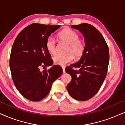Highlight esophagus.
Segmentation results:
<instances>
[{
    "label": "esophagus",
    "instance_id": "34e87169",
    "mask_svg": "<svg viewBox=\"0 0 125 125\" xmlns=\"http://www.w3.org/2000/svg\"><path fill=\"white\" fill-rule=\"evenodd\" d=\"M62 72H63V73H65V67H62Z\"/></svg>",
    "mask_w": 125,
    "mask_h": 125
}]
</instances>
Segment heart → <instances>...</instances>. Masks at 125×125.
<instances>
[{
    "mask_svg": "<svg viewBox=\"0 0 125 125\" xmlns=\"http://www.w3.org/2000/svg\"><path fill=\"white\" fill-rule=\"evenodd\" d=\"M58 39L68 44L65 54H57L54 55L53 60L55 65L63 66L71 62L75 57H80L85 49V43L82 39L79 38V34L71 29H65L58 33ZM46 48L50 54H54L56 52V44L54 38L49 36L46 41Z\"/></svg>",
    "mask_w": 125,
    "mask_h": 125,
    "instance_id": "b5f03b06",
    "label": "heart"
}]
</instances>
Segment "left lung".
Returning a JSON list of instances; mask_svg holds the SVG:
<instances>
[{
  "label": "left lung",
  "instance_id": "obj_1",
  "mask_svg": "<svg viewBox=\"0 0 125 125\" xmlns=\"http://www.w3.org/2000/svg\"><path fill=\"white\" fill-rule=\"evenodd\" d=\"M71 28L84 36L85 49L78 62L65 68L72 77L67 89L72 97L86 101L97 93L104 82L110 60L109 49L104 37L94 26L83 23ZM73 67L80 69L73 70Z\"/></svg>",
  "mask_w": 125,
  "mask_h": 125
}]
</instances>
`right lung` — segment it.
Instances as JSON below:
<instances>
[{"label": "right lung", "mask_w": 125, "mask_h": 125, "mask_svg": "<svg viewBox=\"0 0 125 125\" xmlns=\"http://www.w3.org/2000/svg\"><path fill=\"white\" fill-rule=\"evenodd\" d=\"M60 25L34 23L20 32L14 42L10 57L12 79L18 92L27 99L38 101L50 92L52 84L62 74L59 65L40 71L53 64L46 48L49 36Z\"/></svg>", "instance_id": "right-lung-1"}]
</instances>
